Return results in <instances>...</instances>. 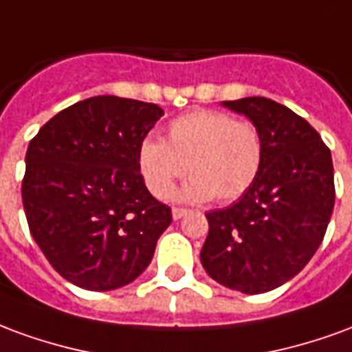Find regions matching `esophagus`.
I'll return each instance as SVG.
<instances>
[{
  "label": "esophagus",
  "mask_w": 352,
  "mask_h": 352,
  "mask_svg": "<svg viewBox=\"0 0 352 352\" xmlns=\"http://www.w3.org/2000/svg\"><path fill=\"white\" fill-rule=\"evenodd\" d=\"M186 213H188V211H186V209H181V207H173V209H171V217H173V221L183 219Z\"/></svg>",
  "instance_id": "1"
}]
</instances>
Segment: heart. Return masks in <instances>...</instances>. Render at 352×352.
I'll use <instances>...</instances> for the list:
<instances>
[{"instance_id":"heart-1","label":"heart","mask_w":352,"mask_h":352,"mask_svg":"<svg viewBox=\"0 0 352 352\" xmlns=\"http://www.w3.org/2000/svg\"><path fill=\"white\" fill-rule=\"evenodd\" d=\"M139 169L148 190L166 199L173 184L188 173L181 190L188 201L228 204L241 198L256 181L264 141L249 120L213 109H198L168 126L166 141L146 138L139 145Z\"/></svg>"}]
</instances>
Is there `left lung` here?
Listing matches in <instances>:
<instances>
[{"label": "left lung", "instance_id": "1", "mask_svg": "<svg viewBox=\"0 0 352 352\" xmlns=\"http://www.w3.org/2000/svg\"><path fill=\"white\" fill-rule=\"evenodd\" d=\"M258 128L264 160L256 181L236 204L206 213L209 234L201 264L222 287L260 294L302 272L333 211L330 148L317 130L277 101H222Z\"/></svg>", "mask_w": 352, "mask_h": 352}]
</instances>
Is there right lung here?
<instances>
[{
  "label": "right lung",
  "mask_w": 352,
  "mask_h": 352,
  "mask_svg": "<svg viewBox=\"0 0 352 352\" xmlns=\"http://www.w3.org/2000/svg\"><path fill=\"white\" fill-rule=\"evenodd\" d=\"M158 105L96 96L60 111L30 141L22 204L50 265L85 290H115L145 272L171 209L146 190L139 145Z\"/></svg>",
  "instance_id": "right-lung-1"
}]
</instances>
